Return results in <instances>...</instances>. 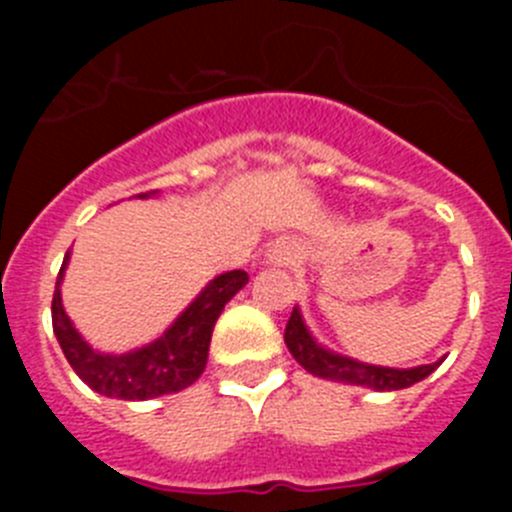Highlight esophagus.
Segmentation results:
<instances>
[{"label":"esophagus","mask_w":512,"mask_h":512,"mask_svg":"<svg viewBox=\"0 0 512 512\" xmlns=\"http://www.w3.org/2000/svg\"><path fill=\"white\" fill-rule=\"evenodd\" d=\"M292 253H295V246L289 241H277L274 246L269 248V259L271 261H289L292 259Z\"/></svg>","instance_id":"obj_1"}]
</instances>
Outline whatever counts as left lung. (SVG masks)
Masks as SVG:
<instances>
[{"label":"left lung","instance_id":"8db88e82","mask_svg":"<svg viewBox=\"0 0 512 512\" xmlns=\"http://www.w3.org/2000/svg\"><path fill=\"white\" fill-rule=\"evenodd\" d=\"M284 343H287L289 354L295 356L297 364L305 366L307 372L315 374L320 379H333V382L346 384H361V387H372L377 392H392L413 387L415 382L425 379L431 372H436L441 361L433 364H420L413 369H392V366H374L356 361L351 356H341L330 348L320 346L312 333L307 330L305 320H302L300 307L292 310L284 328Z\"/></svg>","mask_w":512,"mask_h":512}]
</instances>
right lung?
<instances>
[{"instance_id": "right-lung-1", "label": "right lung", "mask_w": 512, "mask_h": 512, "mask_svg": "<svg viewBox=\"0 0 512 512\" xmlns=\"http://www.w3.org/2000/svg\"><path fill=\"white\" fill-rule=\"evenodd\" d=\"M153 194L156 192L138 194V197L146 200ZM69 259L71 251H66L56 279V292H53V333L81 382L112 400H151V397L171 395L197 382L207 366L212 328L220 312L248 282V274L243 269L225 271L194 297L192 305L156 341L128 354H102L81 338L63 310L61 282Z\"/></svg>"}]
</instances>
